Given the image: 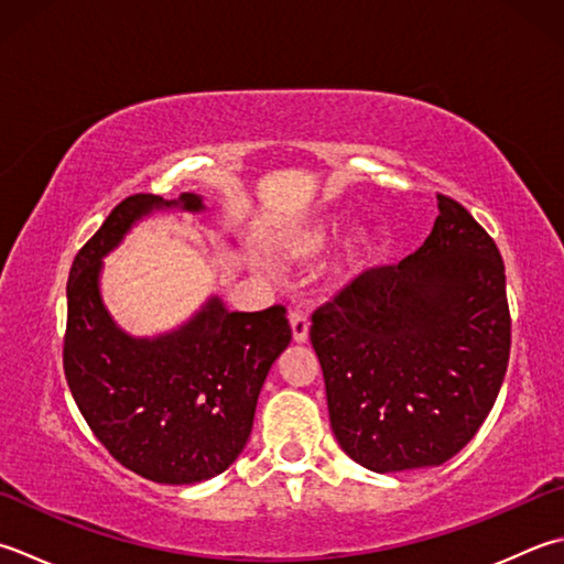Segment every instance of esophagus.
Listing matches in <instances>:
<instances>
[{
  "label": "esophagus",
  "mask_w": 564,
  "mask_h": 564,
  "mask_svg": "<svg viewBox=\"0 0 564 564\" xmlns=\"http://www.w3.org/2000/svg\"><path fill=\"white\" fill-rule=\"evenodd\" d=\"M289 319H291L295 341H307V329H311V317H307V313L301 311V307H291Z\"/></svg>",
  "instance_id": "esophagus-1"
}]
</instances>
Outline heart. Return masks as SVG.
<instances>
[{"label": "heart", "instance_id": "heart-1", "mask_svg": "<svg viewBox=\"0 0 564 564\" xmlns=\"http://www.w3.org/2000/svg\"><path fill=\"white\" fill-rule=\"evenodd\" d=\"M327 239H329V229L327 227H315V229L307 231V235L301 241H297L295 253H297V257H303V259L313 257V253H317L319 249H325Z\"/></svg>", "mask_w": 564, "mask_h": 564}]
</instances>
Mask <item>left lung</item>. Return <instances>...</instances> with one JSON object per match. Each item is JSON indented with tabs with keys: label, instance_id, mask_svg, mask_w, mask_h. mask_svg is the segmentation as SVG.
I'll return each instance as SVG.
<instances>
[{
	"label": "left lung",
	"instance_id": "1",
	"mask_svg": "<svg viewBox=\"0 0 564 564\" xmlns=\"http://www.w3.org/2000/svg\"><path fill=\"white\" fill-rule=\"evenodd\" d=\"M423 247L371 267L313 313L329 425L371 471L445 465L487 421L511 355L499 249L437 193Z\"/></svg>",
	"mask_w": 564,
	"mask_h": 564
}]
</instances>
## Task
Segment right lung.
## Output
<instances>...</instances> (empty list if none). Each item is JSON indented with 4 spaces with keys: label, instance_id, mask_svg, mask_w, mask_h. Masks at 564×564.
Segmentation results:
<instances>
[{
    "label": "right lung",
    "instance_id": "obj_1",
    "mask_svg": "<svg viewBox=\"0 0 564 564\" xmlns=\"http://www.w3.org/2000/svg\"><path fill=\"white\" fill-rule=\"evenodd\" d=\"M185 209H203L183 193ZM129 195L87 245L68 275L63 371L70 393L119 465L159 484H195L223 474L245 449L263 379L289 347L283 305L229 313L213 297L178 333L131 339L115 327L97 293L99 259L134 219L178 205Z\"/></svg>",
    "mask_w": 564,
    "mask_h": 564
}]
</instances>
